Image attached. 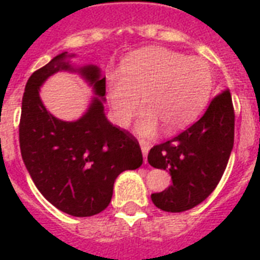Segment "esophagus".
<instances>
[{
    "instance_id": "34e87169",
    "label": "esophagus",
    "mask_w": 260,
    "mask_h": 260,
    "mask_svg": "<svg viewBox=\"0 0 260 260\" xmlns=\"http://www.w3.org/2000/svg\"><path fill=\"white\" fill-rule=\"evenodd\" d=\"M140 147H142L143 156H144V162L147 163V155H148V151H150V144L146 142H140Z\"/></svg>"
}]
</instances>
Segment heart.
Returning a JSON list of instances; mask_svg holds the SVG:
<instances>
[{
    "mask_svg": "<svg viewBox=\"0 0 260 260\" xmlns=\"http://www.w3.org/2000/svg\"><path fill=\"white\" fill-rule=\"evenodd\" d=\"M213 89V73L205 59L147 48L126 56L120 74L106 82L113 120L125 128L142 106L138 134L150 138L162 124L166 132L190 125L205 109Z\"/></svg>",
    "mask_w": 260,
    "mask_h": 260,
    "instance_id": "b5f03b06",
    "label": "heart"
}]
</instances>
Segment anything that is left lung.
Instances as JSON below:
<instances>
[{
    "instance_id": "8db88e82",
    "label": "left lung",
    "mask_w": 260,
    "mask_h": 260,
    "mask_svg": "<svg viewBox=\"0 0 260 260\" xmlns=\"http://www.w3.org/2000/svg\"><path fill=\"white\" fill-rule=\"evenodd\" d=\"M235 110L230 90L210 101L198 121L150 150L148 163L170 171L171 186L151 194L155 206L178 213L201 204L216 189L234 148Z\"/></svg>"
}]
</instances>
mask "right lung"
I'll return each instance as SVG.
<instances>
[{"label":"right lung","mask_w":260,"mask_h":260,"mask_svg":"<svg viewBox=\"0 0 260 260\" xmlns=\"http://www.w3.org/2000/svg\"><path fill=\"white\" fill-rule=\"evenodd\" d=\"M67 52L30 75L22 95L18 125L22 160L39 191L55 208L89 217L109 205L116 178L142 166L138 139L108 121L104 113L105 78L98 67L74 69ZM60 70L78 71L94 89L89 110L77 122H62L42 105L38 89Z\"/></svg>","instance_id":"1"}]
</instances>
